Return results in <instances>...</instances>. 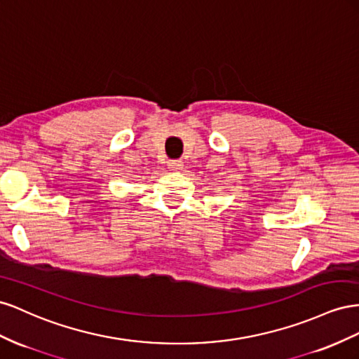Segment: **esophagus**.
I'll use <instances>...</instances> for the list:
<instances>
[{"label":"esophagus","instance_id":"esophagus-1","mask_svg":"<svg viewBox=\"0 0 359 359\" xmlns=\"http://www.w3.org/2000/svg\"><path fill=\"white\" fill-rule=\"evenodd\" d=\"M168 168L171 171H180V170H183V161H180V159L168 161Z\"/></svg>","mask_w":359,"mask_h":359}]
</instances>
